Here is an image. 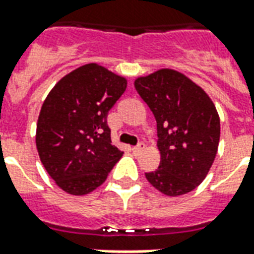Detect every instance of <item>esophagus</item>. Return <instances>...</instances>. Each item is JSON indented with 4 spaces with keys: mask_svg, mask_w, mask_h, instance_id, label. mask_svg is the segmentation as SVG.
Wrapping results in <instances>:
<instances>
[{
    "mask_svg": "<svg viewBox=\"0 0 254 254\" xmlns=\"http://www.w3.org/2000/svg\"><path fill=\"white\" fill-rule=\"evenodd\" d=\"M144 148H145V145H144L143 143H140L138 145H136V147H132V152L133 154H138V152L144 151Z\"/></svg>",
    "mask_w": 254,
    "mask_h": 254,
    "instance_id": "1",
    "label": "esophagus"
}]
</instances>
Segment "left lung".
I'll return each mask as SVG.
<instances>
[{"label": "left lung", "instance_id": "obj_1", "mask_svg": "<svg viewBox=\"0 0 254 254\" xmlns=\"http://www.w3.org/2000/svg\"><path fill=\"white\" fill-rule=\"evenodd\" d=\"M134 87L154 113L159 137L160 165L145 178L166 196L187 194L205 180L218 152L216 107L200 85L169 67L140 76Z\"/></svg>", "mask_w": 254, "mask_h": 254}]
</instances>
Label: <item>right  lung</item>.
Returning a JSON list of instances; mask_svg holds the SVG:
<instances>
[{"instance_id":"1","label":"right lung","mask_w":254,"mask_h":254,"mask_svg":"<svg viewBox=\"0 0 254 254\" xmlns=\"http://www.w3.org/2000/svg\"><path fill=\"white\" fill-rule=\"evenodd\" d=\"M127 85V78L92 63L67 73L47 95L36 124V148L64 191L88 194L121 159L124 152L111 143L107 113Z\"/></svg>"}]
</instances>
